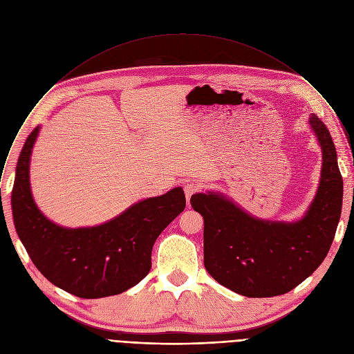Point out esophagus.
Instances as JSON below:
<instances>
[{"instance_id": "34e87169", "label": "esophagus", "mask_w": 354, "mask_h": 354, "mask_svg": "<svg viewBox=\"0 0 354 354\" xmlns=\"http://www.w3.org/2000/svg\"><path fill=\"white\" fill-rule=\"evenodd\" d=\"M183 190H185V196H186V200H187V203H189L190 197H192L193 194H196V193L200 190V186H198L196 182H189V183L185 185Z\"/></svg>"}]
</instances>
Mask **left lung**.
Returning a JSON list of instances; mask_svg holds the SVG:
<instances>
[{"label":"left lung","mask_w":354,"mask_h":354,"mask_svg":"<svg viewBox=\"0 0 354 354\" xmlns=\"http://www.w3.org/2000/svg\"><path fill=\"white\" fill-rule=\"evenodd\" d=\"M310 124L324 162L317 196L302 220H258L214 193L190 198L205 220L206 270L241 295L263 298L291 291L318 269L330 249L342 213L343 179L329 130L315 115Z\"/></svg>","instance_id":"8db88e82"}]
</instances>
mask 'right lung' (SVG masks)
Instances as JSON below:
<instances>
[{
    "instance_id": "add662e5",
    "label": "right lung",
    "mask_w": 354,
    "mask_h": 354,
    "mask_svg": "<svg viewBox=\"0 0 354 354\" xmlns=\"http://www.w3.org/2000/svg\"><path fill=\"white\" fill-rule=\"evenodd\" d=\"M37 133L39 127L21 151L11 196L15 228L33 265L80 298L116 295L136 286L151 269L154 242L186 207L182 187L145 198L99 227H59L39 212L30 194L29 160Z\"/></svg>"
}]
</instances>
